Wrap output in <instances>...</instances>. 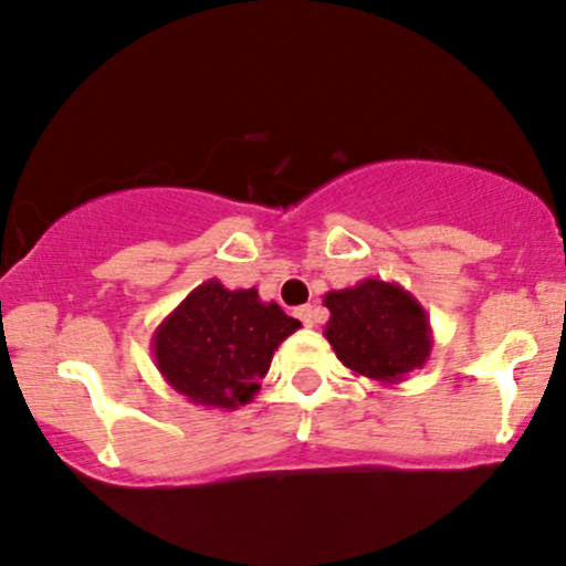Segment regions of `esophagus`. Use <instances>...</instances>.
Segmentation results:
<instances>
[{"label":"esophagus","mask_w":566,"mask_h":566,"mask_svg":"<svg viewBox=\"0 0 566 566\" xmlns=\"http://www.w3.org/2000/svg\"><path fill=\"white\" fill-rule=\"evenodd\" d=\"M295 314H298L301 323L306 325V328H312V325H314V308L312 306H301Z\"/></svg>","instance_id":"obj_1"}]
</instances>
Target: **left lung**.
<instances>
[{
	"label": "left lung",
	"instance_id": "left-lung-1",
	"mask_svg": "<svg viewBox=\"0 0 566 566\" xmlns=\"http://www.w3.org/2000/svg\"><path fill=\"white\" fill-rule=\"evenodd\" d=\"M323 303L331 312L325 338L353 374L396 385L426 366L431 325L420 301L401 284L363 279L355 287L325 293Z\"/></svg>",
	"mask_w": 566,
	"mask_h": 566
}]
</instances>
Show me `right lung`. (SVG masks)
<instances>
[{
	"label": "right lung",
	"instance_id": "right-lung-1",
	"mask_svg": "<svg viewBox=\"0 0 566 566\" xmlns=\"http://www.w3.org/2000/svg\"><path fill=\"white\" fill-rule=\"evenodd\" d=\"M301 328L258 290H228L219 279L195 287L151 336V355L170 388L189 403L238 409L252 401L279 344Z\"/></svg>",
	"mask_w": 566,
	"mask_h": 566
}]
</instances>
